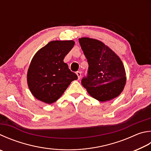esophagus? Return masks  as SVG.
Returning a JSON list of instances; mask_svg holds the SVG:
<instances>
[{"mask_svg": "<svg viewBox=\"0 0 151 151\" xmlns=\"http://www.w3.org/2000/svg\"><path fill=\"white\" fill-rule=\"evenodd\" d=\"M76 75L78 76V78L80 79L81 77V73L80 72V71H77V72L76 73Z\"/></svg>", "mask_w": 151, "mask_h": 151, "instance_id": "34e87169", "label": "esophagus"}]
</instances>
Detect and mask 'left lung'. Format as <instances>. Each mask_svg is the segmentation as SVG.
<instances>
[{"instance_id": "obj_1", "label": "left lung", "mask_w": 151, "mask_h": 151, "mask_svg": "<svg viewBox=\"0 0 151 151\" xmlns=\"http://www.w3.org/2000/svg\"><path fill=\"white\" fill-rule=\"evenodd\" d=\"M78 41L88 63L87 76L81 81L88 93L103 102L118 96L126 83L122 60L99 40L81 37Z\"/></svg>"}]
</instances>
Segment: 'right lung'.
Segmentation results:
<instances>
[{"label": "right lung", "mask_w": 151, "mask_h": 151, "mask_svg": "<svg viewBox=\"0 0 151 151\" xmlns=\"http://www.w3.org/2000/svg\"><path fill=\"white\" fill-rule=\"evenodd\" d=\"M74 45L73 40L52 41L35 54L28 68L27 82L37 100L48 104L56 102L71 82L78 78L63 61Z\"/></svg>", "instance_id": "right-lung-1"}]
</instances>
